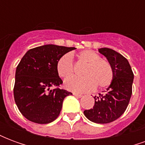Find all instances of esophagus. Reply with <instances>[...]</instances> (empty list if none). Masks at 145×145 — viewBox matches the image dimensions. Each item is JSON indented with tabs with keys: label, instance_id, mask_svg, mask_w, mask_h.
Listing matches in <instances>:
<instances>
[{
	"label": "esophagus",
	"instance_id": "obj_1",
	"mask_svg": "<svg viewBox=\"0 0 145 145\" xmlns=\"http://www.w3.org/2000/svg\"><path fill=\"white\" fill-rule=\"evenodd\" d=\"M73 95H74V96H76V97H78V98H82L83 95L81 94H78V93H73Z\"/></svg>",
	"mask_w": 145,
	"mask_h": 145
}]
</instances>
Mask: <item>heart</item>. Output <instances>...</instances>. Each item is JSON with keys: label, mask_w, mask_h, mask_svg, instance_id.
<instances>
[{"label": "heart", "mask_w": 145, "mask_h": 145, "mask_svg": "<svg viewBox=\"0 0 145 145\" xmlns=\"http://www.w3.org/2000/svg\"><path fill=\"white\" fill-rule=\"evenodd\" d=\"M80 61L86 63L82 71L83 77H71L64 81L67 89L74 92H87L92 91L95 86L106 88L113 79V71L111 64L94 51L86 50L78 54ZM58 74L61 78H67L74 73L72 57L66 54L60 57L57 63Z\"/></svg>", "instance_id": "b5f03b06"}]
</instances>
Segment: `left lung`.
<instances>
[{"mask_svg":"<svg viewBox=\"0 0 145 145\" xmlns=\"http://www.w3.org/2000/svg\"><path fill=\"white\" fill-rule=\"evenodd\" d=\"M99 52L106 57L113 71V79L104 94L94 97L92 109L84 111L91 122L108 123L118 119L125 112L131 95L134 74L128 60L109 48H100Z\"/></svg>","mask_w":145,"mask_h":145,"instance_id":"1","label":"left lung"}]
</instances>
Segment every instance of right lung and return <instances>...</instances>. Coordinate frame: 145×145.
Returning <instances> with one entry per match:
<instances>
[{
	"instance_id": "add662e5",
	"label": "right lung",
	"mask_w": 145,
	"mask_h": 145,
	"mask_svg": "<svg viewBox=\"0 0 145 145\" xmlns=\"http://www.w3.org/2000/svg\"><path fill=\"white\" fill-rule=\"evenodd\" d=\"M74 47L48 44L26 52L15 72L14 98L21 113L30 121L51 123L60 114L64 98L71 95L58 87L63 82L57 63L60 57ZM51 87H57L51 89Z\"/></svg>"
}]
</instances>
